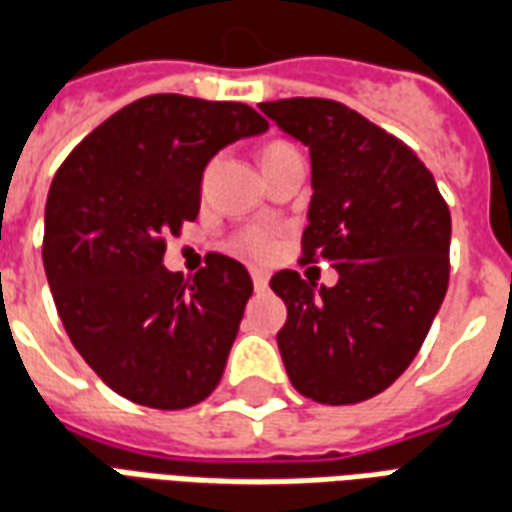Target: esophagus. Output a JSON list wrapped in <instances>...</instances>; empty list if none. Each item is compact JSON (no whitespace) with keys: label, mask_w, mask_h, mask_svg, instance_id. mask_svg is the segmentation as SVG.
<instances>
[{"label":"esophagus","mask_w":512,"mask_h":512,"mask_svg":"<svg viewBox=\"0 0 512 512\" xmlns=\"http://www.w3.org/2000/svg\"><path fill=\"white\" fill-rule=\"evenodd\" d=\"M252 282L257 290H263L268 285V271L266 268H252Z\"/></svg>","instance_id":"obj_1"}]
</instances>
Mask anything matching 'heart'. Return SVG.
Returning a JSON list of instances; mask_svg holds the SVG:
<instances>
[{
  "instance_id": "obj_1",
  "label": "heart",
  "mask_w": 512,
  "mask_h": 512,
  "mask_svg": "<svg viewBox=\"0 0 512 512\" xmlns=\"http://www.w3.org/2000/svg\"><path fill=\"white\" fill-rule=\"evenodd\" d=\"M279 145H282V142H274V145H268L266 150ZM244 249L246 252H252V255H268V252L274 249V238H271V233H266V230H252V233L244 235Z\"/></svg>"
}]
</instances>
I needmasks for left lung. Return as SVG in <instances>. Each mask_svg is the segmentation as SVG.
<instances>
[{"mask_svg": "<svg viewBox=\"0 0 512 512\" xmlns=\"http://www.w3.org/2000/svg\"><path fill=\"white\" fill-rule=\"evenodd\" d=\"M260 112L310 147L304 263L340 274L321 290L288 268L271 277L288 307L279 354L304 397L362 403L414 362L444 301L450 208L411 147L345 104L282 98Z\"/></svg>", "mask_w": 512, "mask_h": 512, "instance_id": "obj_1", "label": "left lung"}]
</instances>
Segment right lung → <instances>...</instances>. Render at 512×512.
<instances>
[{
    "label": "right lung",
    "instance_id": "obj_1",
    "mask_svg": "<svg viewBox=\"0 0 512 512\" xmlns=\"http://www.w3.org/2000/svg\"><path fill=\"white\" fill-rule=\"evenodd\" d=\"M266 128L246 104L147 95L57 169L43 268L73 348L117 395L178 411L219 384L252 277L216 252L194 277L172 274L164 235L197 219L208 161Z\"/></svg>",
    "mask_w": 512,
    "mask_h": 512
}]
</instances>
